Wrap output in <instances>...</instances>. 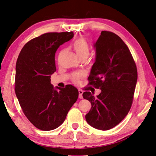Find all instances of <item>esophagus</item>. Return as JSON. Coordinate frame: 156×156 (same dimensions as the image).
I'll use <instances>...</instances> for the list:
<instances>
[{
    "mask_svg": "<svg viewBox=\"0 0 156 156\" xmlns=\"http://www.w3.org/2000/svg\"><path fill=\"white\" fill-rule=\"evenodd\" d=\"M83 91L80 90H79V98H83Z\"/></svg>",
    "mask_w": 156,
    "mask_h": 156,
    "instance_id": "1",
    "label": "esophagus"
}]
</instances>
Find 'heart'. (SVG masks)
I'll return each instance as SVG.
<instances>
[{
  "mask_svg": "<svg viewBox=\"0 0 156 156\" xmlns=\"http://www.w3.org/2000/svg\"><path fill=\"white\" fill-rule=\"evenodd\" d=\"M72 47L76 52L77 57L80 59H86L89 56L90 53V45L84 38H80L75 41ZM83 77V74L80 72H77L73 74L72 80L74 83H78L79 80Z\"/></svg>",
  "mask_w": 156,
  "mask_h": 156,
  "instance_id": "heart-1",
  "label": "heart"
}]
</instances>
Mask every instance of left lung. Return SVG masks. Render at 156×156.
Here are the masks:
<instances>
[{"mask_svg":"<svg viewBox=\"0 0 156 156\" xmlns=\"http://www.w3.org/2000/svg\"><path fill=\"white\" fill-rule=\"evenodd\" d=\"M96 59L88 77L89 85L101 89L95 98L90 91L83 97L91 104L86 122L97 129L113 128L130 111L138 72L129 48L116 34L102 30L95 43Z\"/></svg>","mask_w":156,"mask_h":156,"instance_id":"left-lung-1","label":"left lung"}]
</instances>
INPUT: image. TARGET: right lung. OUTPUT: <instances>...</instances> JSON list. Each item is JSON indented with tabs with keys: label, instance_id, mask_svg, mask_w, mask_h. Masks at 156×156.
<instances>
[{
	"label": "right lung",
	"instance_id": "obj_1",
	"mask_svg": "<svg viewBox=\"0 0 156 156\" xmlns=\"http://www.w3.org/2000/svg\"><path fill=\"white\" fill-rule=\"evenodd\" d=\"M73 37L72 31L43 34L26 43L18 57L16 95L24 115L41 130L59 127L78 98L74 86L56 87L57 91L51 83V75L56 70L55 52Z\"/></svg>",
	"mask_w": 156,
	"mask_h": 156
}]
</instances>
